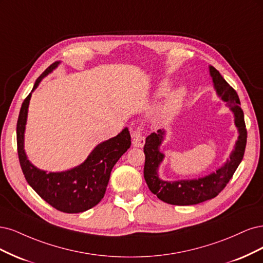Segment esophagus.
I'll return each mask as SVG.
<instances>
[{
	"label": "esophagus",
	"mask_w": 263,
	"mask_h": 263,
	"mask_svg": "<svg viewBox=\"0 0 263 263\" xmlns=\"http://www.w3.org/2000/svg\"><path fill=\"white\" fill-rule=\"evenodd\" d=\"M142 126H138L132 133V144L135 147H143L144 144H145V137L142 133Z\"/></svg>",
	"instance_id": "obj_1"
}]
</instances>
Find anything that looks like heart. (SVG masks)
<instances>
[{"mask_svg":"<svg viewBox=\"0 0 263 263\" xmlns=\"http://www.w3.org/2000/svg\"><path fill=\"white\" fill-rule=\"evenodd\" d=\"M167 88H168V84H164V86L160 88V90L164 92L167 90ZM182 97H183L182 90H177L168 97V99L166 100V103L162 109L163 118H165V119H167V118H171L177 111V110L179 109V107L181 105V101H182Z\"/></svg>","mask_w":263,"mask_h":263,"instance_id":"1","label":"heart"}]
</instances>
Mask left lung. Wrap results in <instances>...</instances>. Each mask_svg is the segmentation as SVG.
Wrapping results in <instances>:
<instances>
[{"label":"left lung","instance_id":"obj_1","mask_svg":"<svg viewBox=\"0 0 263 263\" xmlns=\"http://www.w3.org/2000/svg\"><path fill=\"white\" fill-rule=\"evenodd\" d=\"M210 74L213 80L217 95L225 101L227 107L233 110L235 124L238 128L239 137L230 159L215 173L193 180L164 181L158 178L157 169L164 158V155L159 152V145L164 140L165 131L158 130L156 133H151L144 145V154H145L144 178L149 190L156 194L159 200L168 204L192 205L215 198L230 182L245 154L246 144H247V130H246L239 97L236 90L224 80L221 73L214 66H210Z\"/></svg>","mask_w":263,"mask_h":263}]
</instances>
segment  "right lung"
<instances>
[{
	"label": "right lung",
	"instance_id": "1",
	"mask_svg": "<svg viewBox=\"0 0 263 263\" xmlns=\"http://www.w3.org/2000/svg\"><path fill=\"white\" fill-rule=\"evenodd\" d=\"M58 64L59 62H54L46 69L37 79L32 90ZM30 96L31 92L23 101L16 126L17 153L25 179L41 199L58 211L64 213H80L94 208L105 196L112 167L130 148L129 130L125 128L117 137L98 144L85 162L71 171L46 173L33 166L24 151V132Z\"/></svg>",
	"mask_w": 263,
	"mask_h": 263
}]
</instances>
